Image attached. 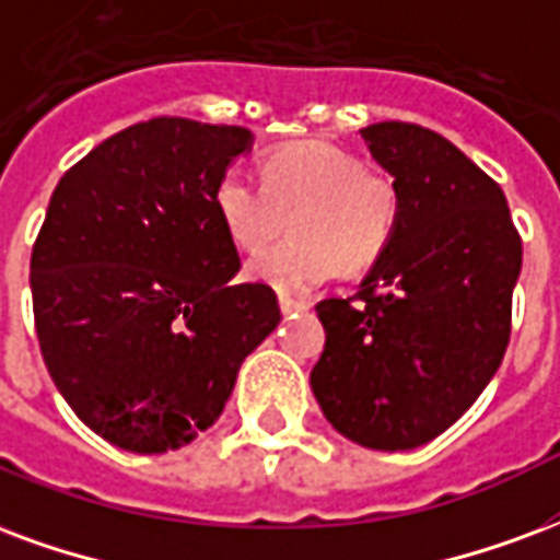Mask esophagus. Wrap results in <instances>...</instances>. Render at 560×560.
<instances>
[{
    "mask_svg": "<svg viewBox=\"0 0 560 560\" xmlns=\"http://www.w3.org/2000/svg\"><path fill=\"white\" fill-rule=\"evenodd\" d=\"M279 308L281 314H296L308 308V302L296 300V296H288V293H279Z\"/></svg>",
    "mask_w": 560,
    "mask_h": 560,
    "instance_id": "esophagus-1",
    "label": "esophagus"
}]
</instances>
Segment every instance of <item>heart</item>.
I'll return each instance as SVG.
<instances>
[{"instance_id":"obj_1","label":"heart","mask_w":560,"mask_h":560,"mask_svg":"<svg viewBox=\"0 0 560 560\" xmlns=\"http://www.w3.org/2000/svg\"><path fill=\"white\" fill-rule=\"evenodd\" d=\"M260 186L240 168L222 172L213 207L228 240L255 255L252 279L279 291H308L332 276H362L388 255L404 219V196L392 175L320 139L272 148L260 160Z\"/></svg>"}]
</instances>
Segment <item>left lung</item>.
Returning <instances> with one entry per match:
<instances>
[{"instance_id": "obj_1", "label": "left lung", "mask_w": 560, "mask_h": 560, "mask_svg": "<svg viewBox=\"0 0 560 560\" xmlns=\"http://www.w3.org/2000/svg\"><path fill=\"white\" fill-rule=\"evenodd\" d=\"M362 139L400 186L404 219L359 293L317 302L326 347L312 388L338 433L409 451L448 430L499 371L523 237L501 186L445 136L380 121Z\"/></svg>"}]
</instances>
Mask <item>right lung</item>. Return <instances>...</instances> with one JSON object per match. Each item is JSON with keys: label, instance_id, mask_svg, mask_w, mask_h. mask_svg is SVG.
<instances>
[{"label": "right lung", "instance_id": "add662e5", "mask_svg": "<svg viewBox=\"0 0 560 560\" xmlns=\"http://www.w3.org/2000/svg\"><path fill=\"white\" fill-rule=\"evenodd\" d=\"M248 130L160 115L70 165L32 246L52 383L85 428L163 454L217 424L237 371L281 320L269 284L231 281L213 186Z\"/></svg>", "mask_w": 560, "mask_h": 560}]
</instances>
